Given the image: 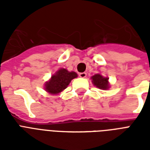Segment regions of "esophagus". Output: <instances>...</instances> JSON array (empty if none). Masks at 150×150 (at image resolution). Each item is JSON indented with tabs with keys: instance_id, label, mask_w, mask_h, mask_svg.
Instances as JSON below:
<instances>
[{
	"instance_id": "34e87169",
	"label": "esophagus",
	"mask_w": 150,
	"mask_h": 150,
	"mask_svg": "<svg viewBox=\"0 0 150 150\" xmlns=\"http://www.w3.org/2000/svg\"><path fill=\"white\" fill-rule=\"evenodd\" d=\"M79 77H81V78H86V72H81V73H79Z\"/></svg>"
}]
</instances>
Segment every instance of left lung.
<instances>
[{"label": "left lung", "mask_w": 150, "mask_h": 150, "mask_svg": "<svg viewBox=\"0 0 150 150\" xmlns=\"http://www.w3.org/2000/svg\"><path fill=\"white\" fill-rule=\"evenodd\" d=\"M92 82L97 88L101 89H107L109 88V84H108V79L107 78H103L100 74H96L92 77Z\"/></svg>", "instance_id": "1"}]
</instances>
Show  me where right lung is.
<instances>
[{
  "instance_id": "right-lung-1",
  "label": "right lung",
  "mask_w": 150,
  "mask_h": 150,
  "mask_svg": "<svg viewBox=\"0 0 150 150\" xmlns=\"http://www.w3.org/2000/svg\"><path fill=\"white\" fill-rule=\"evenodd\" d=\"M78 76L74 71H68L61 68L51 77V79L45 85V89L51 94H57L66 89L71 81Z\"/></svg>"
}]
</instances>
